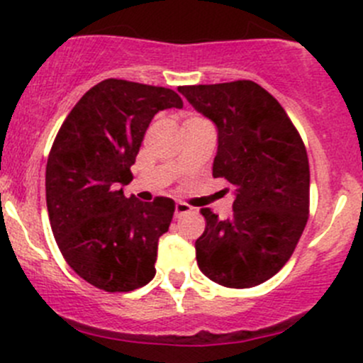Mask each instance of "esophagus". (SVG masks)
Listing matches in <instances>:
<instances>
[{
    "label": "esophagus",
    "instance_id": "obj_1",
    "mask_svg": "<svg viewBox=\"0 0 363 363\" xmlns=\"http://www.w3.org/2000/svg\"><path fill=\"white\" fill-rule=\"evenodd\" d=\"M191 212V207L184 202H177L175 203V218H181V216L189 214Z\"/></svg>",
    "mask_w": 363,
    "mask_h": 363
}]
</instances>
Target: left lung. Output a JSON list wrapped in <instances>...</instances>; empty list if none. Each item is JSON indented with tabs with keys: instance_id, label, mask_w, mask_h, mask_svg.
<instances>
[{
	"instance_id": "left-lung-1",
	"label": "left lung",
	"mask_w": 363,
	"mask_h": 363,
	"mask_svg": "<svg viewBox=\"0 0 363 363\" xmlns=\"http://www.w3.org/2000/svg\"><path fill=\"white\" fill-rule=\"evenodd\" d=\"M179 93L218 128L212 175L233 186V212L202 208L199 269L226 288H251L294 255L309 214V161L279 101L252 80L181 86Z\"/></svg>"
}]
</instances>
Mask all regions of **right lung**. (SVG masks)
I'll return each instance as SVG.
<instances>
[{"label":"right lung","mask_w":363,"mask_h":363,"mask_svg":"<svg viewBox=\"0 0 363 363\" xmlns=\"http://www.w3.org/2000/svg\"><path fill=\"white\" fill-rule=\"evenodd\" d=\"M182 100L167 87L107 79L91 87L65 119L45 170L50 228L68 265L105 291H133L155 277L158 240L175 202L126 199L145 130Z\"/></svg>","instance_id":"right-lung-1"}]
</instances>
